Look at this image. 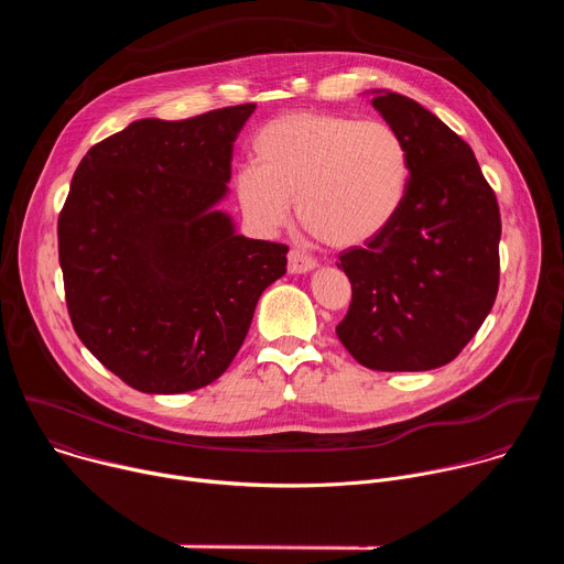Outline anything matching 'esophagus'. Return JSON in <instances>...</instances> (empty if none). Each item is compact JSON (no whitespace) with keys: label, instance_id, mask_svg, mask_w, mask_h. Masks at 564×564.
<instances>
[{"label":"esophagus","instance_id":"obj_1","mask_svg":"<svg viewBox=\"0 0 564 564\" xmlns=\"http://www.w3.org/2000/svg\"><path fill=\"white\" fill-rule=\"evenodd\" d=\"M314 268H316V261L310 254H305L301 250H290V254H288V270L292 274H305V272H310Z\"/></svg>","mask_w":564,"mask_h":564}]
</instances>
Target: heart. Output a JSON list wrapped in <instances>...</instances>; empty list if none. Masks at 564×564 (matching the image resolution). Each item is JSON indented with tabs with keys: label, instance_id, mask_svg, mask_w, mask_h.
I'll return each mask as SVG.
<instances>
[{
	"label": "heart",
	"instance_id": "heart-1",
	"mask_svg": "<svg viewBox=\"0 0 564 564\" xmlns=\"http://www.w3.org/2000/svg\"><path fill=\"white\" fill-rule=\"evenodd\" d=\"M257 165L236 174L246 218L276 231L296 200L301 225L337 250L370 243L404 207L411 151L392 124L346 113L294 111L254 135Z\"/></svg>",
	"mask_w": 564,
	"mask_h": 564
}]
</instances>
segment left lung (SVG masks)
<instances>
[{
  "label": "left lung",
  "mask_w": 564,
  "mask_h": 564,
  "mask_svg": "<svg viewBox=\"0 0 564 564\" xmlns=\"http://www.w3.org/2000/svg\"><path fill=\"white\" fill-rule=\"evenodd\" d=\"M372 107L404 135L413 174L390 227L339 254L352 301L337 337L366 368L431 370L464 350L496 303L500 207L473 149L437 116L390 91Z\"/></svg>",
  "instance_id": "obj_1"
}]
</instances>
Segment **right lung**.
I'll use <instances>...</instances> for the list:
<instances>
[{"mask_svg": "<svg viewBox=\"0 0 564 564\" xmlns=\"http://www.w3.org/2000/svg\"><path fill=\"white\" fill-rule=\"evenodd\" d=\"M257 105L138 120L94 144L57 218L75 335L140 392L218 379L243 346L288 246L234 234L225 196L238 131Z\"/></svg>", "mask_w": 564, "mask_h": 564, "instance_id": "obj_1", "label": "right lung"}]
</instances>
